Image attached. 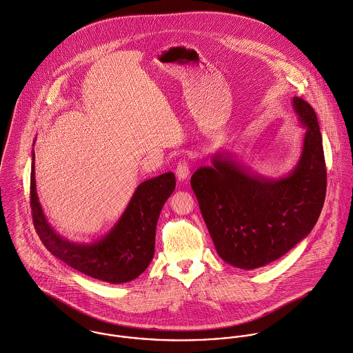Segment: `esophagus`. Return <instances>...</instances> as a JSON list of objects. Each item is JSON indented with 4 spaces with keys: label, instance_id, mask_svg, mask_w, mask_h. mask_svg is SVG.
Instances as JSON below:
<instances>
[{
    "label": "esophagus",
    "instance_id": "esophagus-1",
    "mask_svg": "<svg viewBox=\"0 0 353 353\" xmlns=\"http://www.w3.org/2000/svg\"><path fill=\"white\" fill-rule=\"evenodd\" d=\"M190 176V166L185 161H180V163L176 168V177L179 181H185Z\"/></svg>",
    "mask_w": 353,
    "mask_h": 353
}]
</instances>
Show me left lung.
<instances>
[{
  "instance_id": "obj_1",
  "label": "left lung",
  "mask_w": 353,
  "mask_h": 353,
  "mask_svg": "<svg viewBox=\"0 0 353 353\" xmlns=\"http://www.w3.org/2000/svg\"><path fill=\"white\" fill-rule=\"evenodd\" d=\"M292 106L305 132L299 161L286 176H262L236 154L216 151L212 165L191 177L216 254L243 270L266 266L290 251L310 234L323 208L326 166L318 119L299 97Z\"/></svg>"
}]
</instances>
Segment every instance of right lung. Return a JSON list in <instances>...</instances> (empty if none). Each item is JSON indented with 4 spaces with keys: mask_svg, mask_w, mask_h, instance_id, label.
Segmentation results:
<instances>
[{
    "mask_svg": "<svg viewBox=\"0 0 353 353\" xmlns=\"http://www.w3.org/2000/svg\"><path fill=\"white\" fill-rule=\"evenodd\" d=\"M35 143V141H34ZM35 152L31 163V210L43 245L72 269L110 283L138 279L154 258L159 212L176 188L172 172L139 184L117 222L91 243H74L60 236L49 223L37 194Z\"/></svg>",
    "mask_w": 353,
    "mask_h": 353,
    "instance_id": "right-lung-1",
    "label": "right lung"
}]
</instances>
